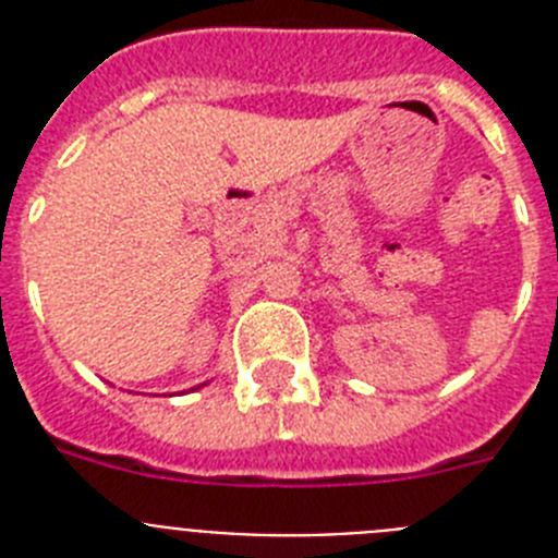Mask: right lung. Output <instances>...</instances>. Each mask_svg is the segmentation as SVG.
I'll use <instances>...</instances> for the list:
<instances>
[{
  "label": "right lung",
  "instance_id": "add662e5",
  "mask_svg": "<svg viewBox=\"0 0 558 558\" xmlns=\"http://www.w3.org/2000/svg\"><path fill=\"white\" fill-rule=\"evenodd\" d=\"M198 388H201V386H198Z\"/></svg>",
  "mask_w": 558,
  "mask_h": 558
}]
</instances>
